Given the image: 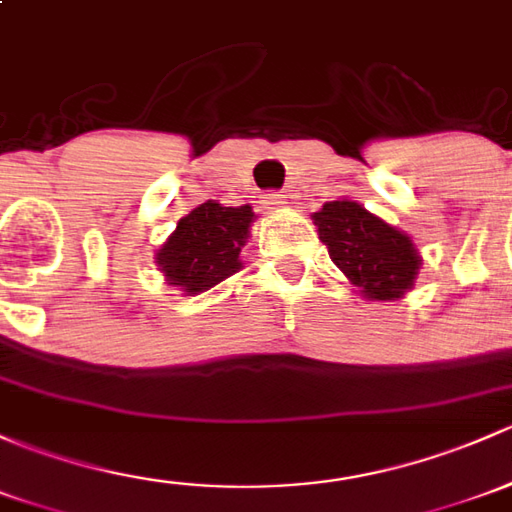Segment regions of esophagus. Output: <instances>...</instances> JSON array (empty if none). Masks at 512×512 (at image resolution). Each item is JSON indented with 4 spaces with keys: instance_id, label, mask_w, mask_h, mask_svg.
I'll return each instance as SVG.
<instances>
[{
    "instance_id": "obj_1",
    "label": "esophagus",
    "mask_w": 512,
    "mask_h": 512,
    "mask_svg": "<svg viewBox=\"0 0 512 512\" xmlns=\"http://www.w3.org/2000/svg\"><path fill=\"white\" fill-rule=\"evenodd\" d=\"M265 203L270 208H284L287 206V193H282V191H270V193H265Z\"/></svg>"
}]
</instances>
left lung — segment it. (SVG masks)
I'll use <instances>...</instances> for the list:
<instances>
[{
  "label": "left lung",
  "mask_w": 512,
  "mask_h": 512,
  "mask_svg": "<svg viewBox=\"0 0 512 512\" xmlns=\"http://www.w3.org/2000/svg\"><path fill=\"white\" fill-rule=\"evenodd\" d=\"M319 240L333 265L370 301H395L414 287L419 274L417 247L402 230L365 211L360 203L328 201L314 213Z\"/></svg>",
  "instance_id": "1"
}]
</instances>
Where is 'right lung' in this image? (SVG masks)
<instances>
[{
  "mask_svg": "<svg viewBox=\"0 0 512 512\" xmlns=\"http://www.w3.org/2000/svg\"><path fill=\"white\" fill-rule=\"evenodd\" d=\"M252 220V206L225 208L223 203L206 201L193 208L157 252L166 282L193 297L238 272Z\"/></svg>",
  "mask_w": 512,
  "mask_h": 512,
  "instance_id": "right-lung-1",
  "label": "right lung"
}]
</instances>
